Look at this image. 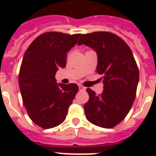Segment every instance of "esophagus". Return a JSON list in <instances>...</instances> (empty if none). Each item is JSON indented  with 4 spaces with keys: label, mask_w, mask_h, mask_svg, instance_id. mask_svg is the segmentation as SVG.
Returning <instances> with one entry per match:
<instances>
[{
    "label": "esophagus",
    "mask_w": 156,
    "mask_h": 156,
    "mask_svg": "<svg viewBox=\"0 0 156 156\" xmlns=\"http://www.w3.org/2000/svg\"><path fill=\"white\" fill-rule=\"evenodd\" d=\"M78 88H79V90H81V91H83V90H85V89H86V88L82 85H78Z\"/></svg>",
    "instance_id": "esophagus-1"
}]
</instances>
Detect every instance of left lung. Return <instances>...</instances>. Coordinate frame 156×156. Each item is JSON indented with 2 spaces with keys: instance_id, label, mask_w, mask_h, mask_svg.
Instances as JSON below:
<instances>
[{
  "instance_id": "8db88e82",
  "label": "left lung",
  "mask_w": 156,
  "mask_h": 156,
  "mask_svg": "<svg viewBox=\"0 0 156 156\" xmlns=\"http://www.w3.org/2000/svg\"><path fill=\"white\" fill-rule=\"evenodd\" d=\"M78 44L96 52V70L104 76L100 95L87 89L89 100L84 104L86 117L95 126L112 128L125 119L135 99L139 72L132 51L121 38L108 31L82 35Z\"/></svg>"
}]
</instances>
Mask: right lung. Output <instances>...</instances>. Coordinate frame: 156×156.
Instances as JSON below:
<instances>
[{
  "label": "right lung",
  "mask_w": 156,
  "mask_h": 156,
  "mask_svg": "<svg viewBox=\"0 0 156 156\" xmlns=\"http://www.w3.org/2000/svg\"><path fill=\"white\" fill-rule=\"evenodd\" d=\"M81 34L46 32L26 51L18 83L23 104L31 121L44 129L56 127L66 120L78 90L75 83H56L55 74L66 66V54Z\"/></svg>",
  "instance_id": "1"
}]
</instances>
